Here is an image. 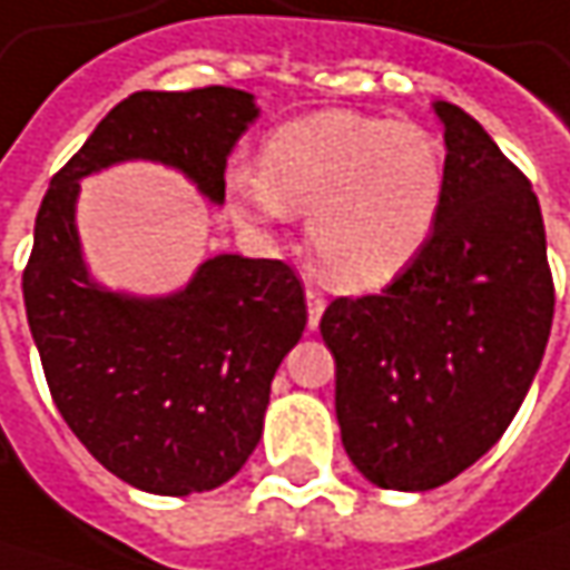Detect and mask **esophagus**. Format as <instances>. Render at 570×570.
Listing matches in <instances>:
<instances>
[{"instance_id":"1","label":"esophagus","mask_w":570,"mask_h":570,"mask_svg":"<svg viewBox=\"0 0 570 570\" xmlns=\"http://www.w3.org/2000/svg\"><path fill=\"white\" fill-rule=\"evenodd\" d=\"M323 311H326V301H323V295L314 292V288H307V326H311V330H317L320 326Z\"/></svg>"}]
</instances>
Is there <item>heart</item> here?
<instances>
[{"instance_id":"b5f03b06","label":"heart","mask_w":570,"mask_h":570,"mask_svg":"<svg viewBox=\"0 0 570 570\" xmlns=\"http://www.w3.org/2000/svg\"><path fill=\"white\" fill-rule=\"evenodd\" d=\"M225 193L247 222L307 215L317 273L342 292H377L428 247L444 212L448 161L419 122L320 110L273 129L259 170L230 167Z\"/></svg>"}]
</instances>
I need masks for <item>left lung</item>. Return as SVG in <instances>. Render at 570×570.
Segmentation results:
<instances>
[{
    "mask_svg": "<svg viewBox=\"0 0 570 570\" xmlns=\"http://www.w3.org/2000/svg\"><path fill=\"white\" fill-rule=\"evenodd\" d=\"M448 196L422 256L381 295L336 297L342 448L367 482L428 492L489 453L546 355L556 288L530 180L466 110L434 100Z\"/></svg>",
    "mask_w": 570,
    "mask_h": 570,
    "instance_id": "obj_1",
    "label": "left lung"
}]
</instances>
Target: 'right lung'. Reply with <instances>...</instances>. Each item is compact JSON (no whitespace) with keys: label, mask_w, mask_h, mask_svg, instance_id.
Listing matches in <instances>:
<instances>
[{"label":"right lung","mask_w":570,"mask_h":570,"mask_svg":"<svg viewBox=\"0 0 570 570\" xmlns=\"http://www.w3.org/2000/svg\"><path fill=\"white\" fill-rule=\"evenodd\" d=\"M256 117L253 95L222 85L136 91L50 180L37 212L21 288L53 403L100 466L142 492H208L240 472L307 304L292 266L237 253L206 259L174 295L104 288L81 256L78 180L155 161L222 206L230 148Z\"/></svg>","instance_id":"obj_1"}]
</instances>
